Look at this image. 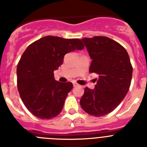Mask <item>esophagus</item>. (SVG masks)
<instances>
[{
	"label": "esophagus",
	"instance_id": "1",
	"mask_svg": "<svg viewBox=\"0 0 147 147\" xmlns=\"http://www.w3.org/2000/svg\"><path fill=\"white\" fill-rule=\"evenodd\" d=\"M73 85H74V87H77L78 85H78L77 83H76V82H74V83H73Z\"/></svg>",
	"mask_w": 147,
	"mask_h": 147
}]
</instances>
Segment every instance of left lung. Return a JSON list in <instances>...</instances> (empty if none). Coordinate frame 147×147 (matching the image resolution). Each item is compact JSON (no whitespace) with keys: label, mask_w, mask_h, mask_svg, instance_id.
<instances>
[{"label":"left lung","mask_w":147,"mask_h":147,"mask_svg":"<svg viewBox=\"0 0 147 147\" xmlns=\"http://www.w3.org/2000/svg\"><path fill=\"white\" fill-rule=\"evenodd\" d=\"M92 59L90 73L98 75L94 89L85 88L80 99L82 108L96 117L107 115L120 105L129 90L132 67L121 45L107 37L83 38Z\"/></svg>","instance_id":"left-lung-1"}]
</instances>
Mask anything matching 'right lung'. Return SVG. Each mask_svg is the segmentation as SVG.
Instances as JSON below:
<instances>
[{
	"mask_svg": "<svg viewBox=\"0 0 147 147\" xmlns=\"http://www.w3.org/2000/svg\"><path fill=\"white\" fill-rule=\"evenodd\" d=\"M84 47L80 39L46 36L26 49L17 67L18 89L26 107L36 117L51 119L60 113L73 84L56 81L54 71L66 54Z\"/></svg>",
	"mask_w": 147,
	"mask_h": 147,
	"instance_id": "right-lung-1",
	"label": "right lung"
}]
</instances>
